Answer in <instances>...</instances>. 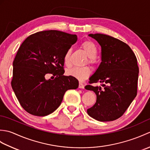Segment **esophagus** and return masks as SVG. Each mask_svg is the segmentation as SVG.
Returning <instances> with one entry per match:
<instances>
[{"mask_svg":"<svg viewBox=\"0 0 150 150\" xmlns=\"http://www.w3.org/2000/svg\"><path fill=\"white\" fill-rule=\"evenodd\" d=\"M79 88H84V84L82 83V82H79Z\"/></svg>","mask_w":150,"mask_h":150,"instance_id":"obj_1","label":"esophagus"}]
</instances>
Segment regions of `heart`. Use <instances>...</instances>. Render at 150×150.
I'll return each instance as SVG.
<instances>
[{
  "label": "heart",
  "mask_w": 150,
  "mask_h": 150,
  "mask_svg": "<svg viewBox=\"0 0 150 150\" xmlns=\"http://www.w3.org/2000/svg\"><path fill=\"white\" fill-rule=\"evenodd\" d=\"M81 46L88 54V59L86 60V63L88 62L90 64L93 66L95 64V58L97 55V48L95 44L90 40H86L82 42ZM71 53V49H68L66 51L64 56V62L67 66H69L71 64V62H70ZM66 73L69 76L77 79L80 81H82L88 78L90 75L91 69L90 67L88 66L73 67L71 68L67 69Z\"/></svg>",
  "instance_id": "heart-1"
}]
</instances>
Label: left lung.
I'll return each instance as SVG.
<instances>
[{
	"label": "left lung",
	"mask_w": 150,
	"mask_h": 150,
	"mask_svg": "<svg viewBox=\"0 0 150 150\" xmlns=\"http://www.w3.org/2000/svg\"><path fill=\"white\" fill-rule=\"evenodd\" d=\"M89 36L100 44L102 62L85 87L97 95L87 113L101 122L113 121L122 116L137 93V59L128 44L116 38L100 33ZM98 82L100 87L93 85Z\"/></svg>",
	"instance_id": "obj_1"
}]
</instances>
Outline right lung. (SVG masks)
<instances>
[{
	"mask_svg": "<svg viewBox=\"0 0 150 150\" xmlns=\"http://www.w3.org/2000/svg\"><path fill=\"white\" fill-rule=\"evenodd\" d=\"M77 40L76 35L47 30L31 35L19 47L11 84L28 113L46 116L59 108L67 90L78 88L77 79L63 75L64 56ZM48 74L55 77L53 80H46Z\"/></svg>",
	"mask_w": 150,
	"mask_h": 150,
	"instance_id": "obj_1",
	"label": "right lung"
}]
</instances>
